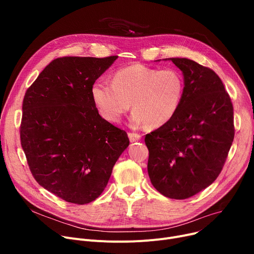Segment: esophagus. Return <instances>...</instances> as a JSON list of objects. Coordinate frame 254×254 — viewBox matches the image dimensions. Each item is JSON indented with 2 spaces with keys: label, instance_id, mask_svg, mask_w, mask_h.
Wrapping results in <instances>:
<instances>
[{
  "label": "esophagus",
  "instance_id": "esophagus-1",
  "mask_svg": "<svg viewBox=\"0 0 254 254\" xmlns=\"http://www.w3.org/2000/svg\"><path fill=\"white\" fill-rule=\"evenodd\" d=\"M128 138H129V141L132 143V142L139 141L141 139V136L139 134H136V132H128Z\"/></svg>",
  "mask_w": 254,
  "mask_h": 254
}]
</instances>
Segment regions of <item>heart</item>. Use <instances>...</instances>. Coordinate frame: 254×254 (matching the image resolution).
I'll return each mask as SVG.
<instances>
[{
  "mask_svg": "<svg viewBox=\"0 0 254 254\" xmlns=\"http://www.w3.org/2000/svg\"><path fill=\"white\" fill-rule=\"evenodd\" d=\"M184 79L175 69L158 70L132 64L118 70L113 82L99 81L91 86V98L101 115L111 123L122 120L132 104L134 127H159L175 116L182 102Z\"/></svg>",
  "mask_w": 254,
  "mask_h": 254,
  "instance_id": "b5f03b06",
  "label": "heart"
}]
</instances>
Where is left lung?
I'll use <instances>...</instances> for the list:
<instances>
[{"mask_svg":"<svg viewBox=\"0 0 254 254\" xmlns=\"http://www.w3.org/2000/svg\"><path fill=\"white\" fill-rule=\"evenodd\" d=\"M170 61L182 71L183 98L175 116L145 137L147 170L157 191L183 199L220 174L235 136L234 108L214 71L189 59Z\"/></svg>","mask_w":254,"mask_h":254,"instance_id":"left-lung-1","label":"left lung"}]
</instances>
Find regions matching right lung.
I'll list each match as a JSON object with an SVG mask.
<instances>
[{
    "label": "right lung",
    "mask_w": 254,
    "mask_h": 254,
    "mask_svg": "<svg viewBox=\"0 0 254 254\" xmlns=\"http://www.w3.org/2000/svg\"><path fill=\"white\" fill-rule=\"evenodd\" d=\"M118 57L53 60L26 90L20 142L36 181L84 205L103 192L128 146L127 132L101 117L91 86Z\"/></svg>",
    "instance_id": "obj_1"
}]
</instances>
